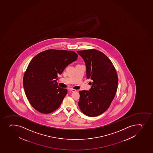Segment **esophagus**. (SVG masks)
I'll list each match as a JSON object with an SVG mask.
<instances>
[{
    "label": "esophagus",
    "instance_id": "34e87169",
    "mask_svg": "<svg viewBox=\"0 0 153 153\" xmlns=\"http://www.w3.org/2000/svg\"><path fill=\"white\" fill-rule=\"evenodd\" d=\"M70 91L72 92H74L76 91V90H75V89H74L72 88L70 89Z\"/></svg>",
    "mask_w": 153,
    "mask_h": 153
}]
</instances>
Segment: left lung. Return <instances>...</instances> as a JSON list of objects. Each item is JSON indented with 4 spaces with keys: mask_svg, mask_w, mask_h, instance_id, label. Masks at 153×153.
Masks as SVG:
<instances>
[{
    "mask_svg": "<svg viewBox=\"0 0 153 153\" xmlns=\"http://www.w3.org/2000/svg\"><path fill=\"white\" fill-rule=\"evenodd\" d=\"M77 52L85 62L87 79L92 80L89 91H79V107L85 115L96 117L108 108L115 96L118 85L117 71L100 51L90 49Z\"/></svg>",
    "mask_w": 153,
    "mask_h": 153,
    "instance_id": "8db88e82",
    "label": "left lung"
}]
</instances>
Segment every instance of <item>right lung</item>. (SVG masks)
Wrapping results in <instances>:
<instances>
[{
	"label": "right lung",
	"instance_id": "obj_1",
	"mask_svg": "<svg viewBox=\"0 0 153 153\" xmlns=\"http://www.w3.org/2000/svg\"><path fill=\"white\" fill-rule=\"evenodd\" d=\"M72 51L51 49L41 52L29 63L23 78L25 95L32 106L44 114L55 111L67 93L58 86V74L77 59Z\"/></svg>",
	"mask_w": 153,
	"mask_h": 153
}]
</instances>
